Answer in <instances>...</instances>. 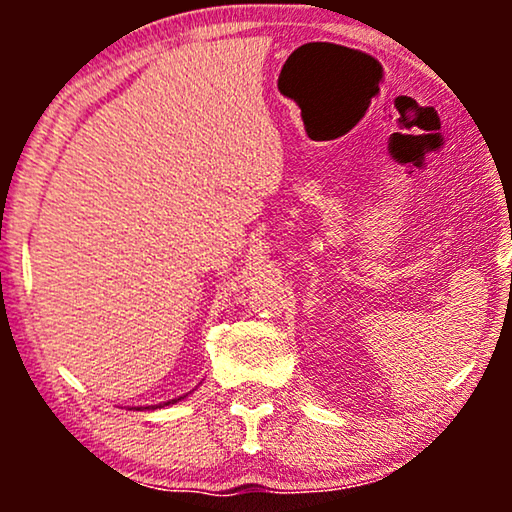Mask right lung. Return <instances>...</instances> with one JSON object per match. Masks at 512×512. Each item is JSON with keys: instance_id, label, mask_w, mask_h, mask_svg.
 <instances>
[{"instance_id": "add662e5", "label": "right lung", "mask_w": 512, "mask_h": 512, "mask_svg": "<svg viewBox=\"0 0 512 512\" xmlns=\"http://www.w3.org/2000/svg\"><path fill=\"white\" fill-rule=\"evenodd\" d=\"M181 398H186V396L172 398V401H167V403H160V405H149V408H153V410H156V408H165V405H174V403H179V401H181ZM135 410H142V408H135Z\"/></svg>"}]
</instances>
